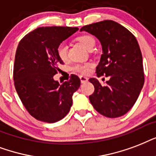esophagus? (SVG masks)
Returning a JSON list of instances; mask_svg holds the SVG:
<instances>
[{
	"label": "esophagus",
	"instance_id": "esophagus-1",
	"mask_svg": "<svg viewBox=\"0 0 156 156\" xmlns=\"http://www.w3.org/2000/svg\"><path fill=\"white\" fill-rule=\"evenodd\" d=\"M80 81H81L82 84H83V83H86V82L88 81V78L84 76H81L80 77Z\"/></svg>",
	"mask_w": 156,
	"mask_h": 156
}]
</instances>
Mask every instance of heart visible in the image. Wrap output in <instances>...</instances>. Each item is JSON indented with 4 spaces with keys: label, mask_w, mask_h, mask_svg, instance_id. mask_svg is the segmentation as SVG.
Wrapping results in <instances>:
<instances>
[{
    "label": "heart",
    "mask_w": 156,
    "mask_h": 156,
    "mask_svg": "<svg viewBox=\"0 0 156 156\" xmlns=\"http://www.w3.org/2000/svg\"><path fill=\"white\" fill-rule=\"evenodd\" d=\"M77 41L80 43V44L89 50L93 49V48L95 45V39L94 37L90 36V35H82L80 37H77ZM57 54L59 58L61 59L62 61L66 62L68 59V54H67V45L65 44L64 42H62L61 44H58V46L57 48ZM91 67L90 63H86V64H77L75 65L73 67V70L75 72H80L82 74L87 73L89 72V68Z\"/></svg>",
    "instance_id": "1"
}]
</instances>
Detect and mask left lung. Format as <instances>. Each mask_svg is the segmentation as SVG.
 <instances>
[{
  "label": "left lung",
  "mask_w": 156,
  "mask_h": 156,
  "mask_svg": "<svg viewBox=\"0 0 156 156\" xmlns=\"http://www.w3.org/2000/svg\"><path fill=\"white\" fill-rule=\"evenodd\" d=\"M102 44V54L97 68L98 76L110 80L102 86L95 78L89 79L94 92L89 101L100 114L109 118L124 115L133 107L144 84L142 52L137 39L124 27L112 20L84 26Z\"/></svg>",
  "instance_id": "8db88e82"
}]
</instances>
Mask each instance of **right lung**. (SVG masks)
I'll list each match as a JSON object with an SVG mask.
<instances>
[{"instance_id": "obj_1", "label": "right lung", "mask_w": 156, "mask_h": 156, "mask_svg": "<svg viewBox=\"0 0 156 156\" xmlns=\"http://www.w3.org/2000/svg\"><path fill=\"white\" fill-rule=\"evenodd\" d=\"M78 27H42L20 41L14 66V86L29 114L38 120L55 123L63 119L72 105V95L80 86L76 75L58 83L54 76L63 64L57 54L59 44Z\"/></svg>"}]
</instances>
